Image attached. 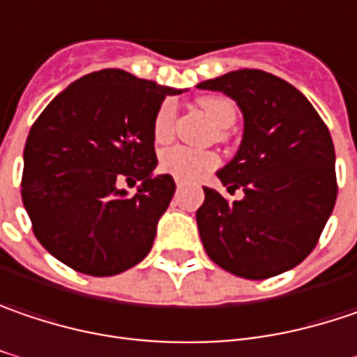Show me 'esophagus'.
<instances>
[{"label":"esophagus","mask_w":357,"mask_h":357,"mask_svg":"<svg viewBox=\"0 0 357 357\" xmlns=\"http://www.w3.org/2000/svg\"><path fill=\"white\" fill-rule=\"evenodd\" d=\"M176 185H178V190H181V188H183V181H181V179H178V181H176Z\"/></svg>","instance_id":"esophagus-1"}]
</instances>
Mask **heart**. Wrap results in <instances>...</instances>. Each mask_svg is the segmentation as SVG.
I'll return each instance as SVG.
<instances>
[{"label": "heart", "instance_id": "1", "mask_svg": "<svg viewBox=\"0 0 357 357\" xmlns=\"http://www.w3.org/2000/svg\"><path fill=\"white\" fill-rule=\"evenodd\" d=\"M198 107L218 129H226L236 121V107L222 96H202L198 98ZM174 116L176 109L172 102H163L153 116V139L163 145L174 135ZM218 165V158L212 151H198L190 147H172L161 151L159 155V169L169 174L176 179L192 181L204 176L206 172Z\"/></svg>", "mask_w": 357, "mask_h": 357}]
</instances>
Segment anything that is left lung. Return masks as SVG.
Masks as SVG:
<instances>
[{"label": "left lung", "instance_id": "1", "mask_svg": "<svg viewBox=\"0 0 357 357\" xmlns=\"http://www.w3.org/2000/svg\"><path fill=\"white\" fill-rule=\"evenodd\" d=\"M198 89L230 96L244 119L236 155L216 176L242 199L204 188L202 244L224 271L261 281L297 266L315 248L335 198L329 129L293 84L262 70H232Z\"/></svg>", "mask_w": 357, "mask_h": 357}]
</instances>
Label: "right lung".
I'll return each instance as SVG.
<instances>
[{"label":"right lung","instance_id":"1","mask_svg":"<svg viewBox=\"0 0 357 357\" xmlns=\"http://www.w3.org/2000/svg\"><path fill=\"white\" fill-rule=\"evenodd\" d=\"M179 93L105 68L74 80L36 119L22 199L36 238L58 261L111 277L147 257L176 192L169 174H153V116L165 96ZM121 178L142 181L133 197Z\"/></svg>","mask_w":357,"mask_h":357}]
</instances>
